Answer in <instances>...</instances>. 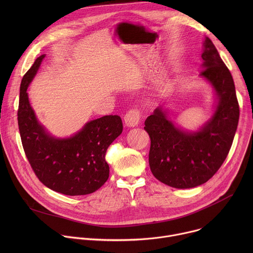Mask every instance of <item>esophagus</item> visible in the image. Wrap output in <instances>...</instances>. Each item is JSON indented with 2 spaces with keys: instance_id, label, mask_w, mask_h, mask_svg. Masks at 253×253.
<instances>
[{
  "instance_id": "esophagus-1",
  "label": "esophagus",
  "mask_w": 253,
  "mask_h": 253,
  "mask_svg": "<svg viewBox=\"0 0 253 253\" xmlns=\"http://www.w3.org/2000/svg\"><path fill=\"white\" fill-rule=\"evenodd\" d=\"M139 119H140V112L138 109H131L129 110L125 117H124V121H125V126L127 127H136L139 123Z\"/></svg>"
}]
</instances>
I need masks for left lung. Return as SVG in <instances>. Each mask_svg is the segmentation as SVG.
<instances>
[{"mask_svg":"<svg viewBox=\"0 0 253 253\" xmlns=\"http://www.w3.org/2000/svg\"><path fill=\"white\" fill-rule=\"evenodd\" d=\"M199 76L214 91V113L198 130L182 129L159 106L145 121L151 145L149 165L162 183L187 189L199 186L217 172L232 145L239 106L230 71L212 41L205 37Z\"/></svg>","mask_w":253,"mask_h":253,"instance_id":"1","label":"left lung"}]
</instances>
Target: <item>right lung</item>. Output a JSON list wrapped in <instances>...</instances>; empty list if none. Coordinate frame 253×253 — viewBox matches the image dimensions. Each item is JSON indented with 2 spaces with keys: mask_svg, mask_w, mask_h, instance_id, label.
I'll use <instances>...</instances> for the list:
<instances>
[{
  "mask_svg": "<svg viewBox=\"0 0 253 253\" xmlns=\"http://www.w3.org/2000/svg\"><path fill=\"white\" fill-rule=\"evenodd\" d=\"M45 56L36 59L20 87L18 124L24 151L36 176L48 188L70 196L93 193L109 177L105 155L122 133V120L108 115L87 122L70 137L50 134L36 117L27 93Z\"/></svg>",
  "mask_w": 253,
  "mask_h": 253,
  "instance_id": "1",
  "label": "right lung"
}]
</instances>
